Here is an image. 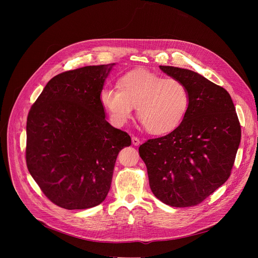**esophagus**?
I'll use <instances>...</instances> for the list:
<instances>
[{
  "mask_svg": "<svg viewBox=\"0 0 258 258\" xmlns=\"http://www.w3.org/2000/svg\"><path fill=\"white\" fill-rule=\"evenodd\" d=\"M132 143H133V145H135V146H139L140 143H141V141H140V139H138L137 137H133V138H132Z\"/></svg>",
  "mask_w": 258,
  "mask_h": 258,
  "instance_id": "obj_1",
  "label": "esophagus"
}]
</instances>
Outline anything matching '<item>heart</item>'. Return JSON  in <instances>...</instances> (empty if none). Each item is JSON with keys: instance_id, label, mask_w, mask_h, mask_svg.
<instances>
[{"instance_id": "obj_1", "label": "heart", "mask_w": 258, "mask_h": 258, "mask_svg": "<svg viewBox=\"0 0 258 258\" xmlns=\"http://www.w3.org/2000/svg\"><path fill=\"white\" fill-rule=\"evenodd\" d=\"M99 99L110 121L118 127L128 121L137 106L138 118L153 135L175 130L186 118L191 102L182 81L144 69L125 73L118 87H103Z\"/></svg>"}]
</instances>
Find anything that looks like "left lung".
Here are the masks:
<instances>
[{
    "label": "left lung",
    "mask_w": 258,
    "mask_h": 258,
    "mask_svg": "<svg viewBox=\"0 0 258 258\" xmlns=\"http://www.w3.org/2000/svg\"><path fill=\"white\" fill-rule=\"evenodd\" d=\"M190 91L189 111L170 134L139 148L151 191L163 203L189 207L224 185L241 141V125L230 94L197 72L159 66Z\"/></svg>",
    "instance_id": "obj_1"
}]
</instances>
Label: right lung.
Masks as SVG:
<instances>
[{
    "mask_svg": "<svg viewBox=\"0 0 258 258\" xmlns=\"http://www.w3.org/2000/svg\"><path fill=\"white\" fill-rule=\"evenodd\" d=\"M115 63L85 66L54 77L31 106L26 165L46 197L65 209L102 203L111 186L127 133L105 119L99 93Z\"/></svg>",
    "mask_w": 258,
    "mask_h": 258,
    "instance_id": "obj_1",
    "label": "right lung"
}]
</instances>
